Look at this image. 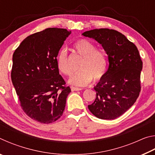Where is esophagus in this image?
I'll list each match as a JSON object with an SVG mask.
<instances>
[{"instance_id": "1", "label": "esophagus", "mask_w": 155, "mask_h": 155, "mask_svg": "<svg viewBox=\"0 0 155 155\" xmlns=\"http://www.w3.org/2000/svg\"><path fill=\"white\" fill-rule=\"evenodd\" d=\"M71 90H72V91H80L82 90V89L76 87H71Z\"/></svg>"}]
</instances>
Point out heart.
Here are the masks:
<instances>
[{"mask_svg":"<svg viewBox=\"0 0 155 155\" xmlns=\"http://www.w3.org/2000/svg\"><path fill=\"white\" fill-rule=\"evenodd\" d=\"M72 49L76 54L82 57L78 69L80 71L72 75L68 82L71 85L83 87L94 80L98 81L105 75L108 59L105 52L96 48L94 44L86 39H80L73 44ZM57 65L59 72L70 76L72 71L68 62V54L65 49L59 51L57 57Z\"/></svg>","mask_w":155,"mask_h":155,"instance_id":"b5f03b06","label":"heart"}]
</instances>
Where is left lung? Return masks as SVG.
<instances>
[{"mask_svg":"<svg viewBox=\"0 0 155 155\" xmlns=\"http://www.w3.org/2000/svg\"><path fill=\"white\" fill-rule=\"evenodd\" d=\"M82 35L101 44L109 62L105 75L94 87L96 98L88 109L98 118L114 120L130 108L140 95V54L134 44L115 30L100 28Z\"/></svg>","mask_w":155,"mask_h":155,"instance_id":"left-lung-1","label":"left lung"}]
</instances>
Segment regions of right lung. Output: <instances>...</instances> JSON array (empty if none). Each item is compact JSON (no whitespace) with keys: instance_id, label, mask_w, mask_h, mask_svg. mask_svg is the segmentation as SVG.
I'll return each instance as SVG.
<instances>
[{"instance_id":"right-lung-1","label":"right lung","mask_w":155,"mask_h":155,"mask_svg":"<svg viewBox=\"0 0 155 155\" xmlns=\"http://www.w3.org/2000/svg\"><path fill=\"white\" fill-rule=\"evenodd\" d=\"M70 33L65 28H46L25 38L13 54L11 77L20 106L42 124L61 116L71 91L57 65L59 50Z\"/></svg>"}]
</instances>
